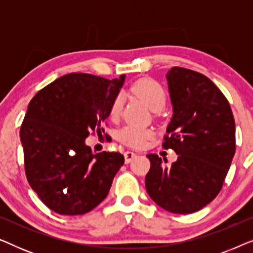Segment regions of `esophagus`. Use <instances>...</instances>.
<instances>
[{"mask_svg":"<svg viewBox=\"0 0 253 253\" xmlns=\"http://www.w3.org/2000/svg\"><path fill=\"white\" fill-rule=\"evenodd\" d=\"M136 157H137L136 153H133V152H131V151H126V153H124V159H126V164H130V162L132 161Z\"/></svg>","mask_w":253,"mask_h":253,"instance_id":"34e87169","label":"esophagus"}]
</instances>
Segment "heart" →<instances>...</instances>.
<instances>
[{
    "label": "heart",
    "mask_w": 253,
    "mask_h": 253,
    "mask_svg": "<svg viewBox=\"0 0 253 253\" xmlns=\"http://www.w3.org/2000/svg\"><path fill=\"white\" fill-rule=\"evenodd\" d=\"M131 92L138 96L145 105L151 110H161L166 103V93L161 85L153 79L143 78L134 83L131 87ZM123 107V98L122 95H117L113 100L112 106H110L109 116L110 119L115 120L120 116L121 110ZM152 136V132L145 129H139L134 126H126L120 131L119 138L120 140L126 145L132 147H141L146 144L148 138Z\"/></svg>",
    "instance_id": "obj_1"
}]
</instances>
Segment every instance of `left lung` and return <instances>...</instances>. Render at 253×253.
I'll return each instance as SVG.
<instances>
[{"label":"left lung","instance_id":"1","mask_svg":"<svg viewBox=\"0 0 253 253\" xmlns=\"http://www.w3.org/2000/svg\"><path fill=\"white\" fill-rule=\"evenodd\" d=\"M166 79L172 116L164 147L178 157L166 166V159L148 154L145 186L164 210L189 214L210 204L222 188L236 148L235 120L226 96L206 76L174 67Z\"/></svg>","mask_w":253,"mask_h":253}]
</instances>
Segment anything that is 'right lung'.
Listing matches in <instances>:
<instances>
[{
  "mask_svg": "<svg viewBox=\"0 0 253 253\" xmlns=\"http://www.w3.org/2000/svg\"><path fill=\"white\" fill-rule=\"evenodd\" d=\"M126 75L57 78L34 95L20 127L26 177L42 203L62 215H82L108 195L124 164L116 152L94 154L85 139L101 134Z\"/></svg>",
  "mask_w": 253,
  "mask_h": 253,
  "instance_id": "1",
  "label": "right lung"
}]
</instances>
